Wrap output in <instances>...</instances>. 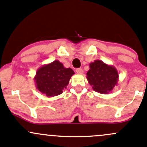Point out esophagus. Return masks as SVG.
Returning <instances> with one entry per match:
<instances>
[{"instance_id": "obj_1", "label": "esophagus", "mask_w": 147, "mask_h": 147, "mask_svg": "<svg viewBox=\"0 0 147 147\" xmlns=\"http://www.w3.org/2000/svg\"><path fill=\"white\" fill-rule=\"evenodd\" d=\"M76 72L78 74H82L83 73V70L82 68H78L76 69Z\"/></svg>"}]
</instances>
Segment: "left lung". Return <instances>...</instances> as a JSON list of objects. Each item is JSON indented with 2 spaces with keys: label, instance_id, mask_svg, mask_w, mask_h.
I'll return each instance as SVG.
<instances>
[{
  "label": "left lung",
  "instance_id": "obj_1",
  "mask_svg": "<svg viewBox=\"0 0 147 147\" xmlns=\"http://www.w3.org/2000/svg\"><path fill=\"white\" fill-rule=\"evenodd\" d=\"M87 79L93 90L100 94H109L117 85L119 74L116 68L96 60L90 64Z\"/></svg>",
  "mask_w": 147,
  "mask_h": 147
}]
</instances>
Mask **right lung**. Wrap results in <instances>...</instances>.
Returning a JSON list of instances; mask_svg holds the SVG:
<instances>
[{
    "label": "right lung",
    "mask_w": 147,
    "mask_h": 147,
    "mask_svg": "<svg viewBox=\"0 0 147 147\" xmlns=\"http://www.w3.org/2000/svg\"><path fill=\"white\" fill-rule=\"evenodd\" d=\"M74 74L71 68L65 67L59 60H55L38 68L34 80L36 88L42 94L55 97L63 93Z\"/></svg>",
    "instance_id": "add662e5"
}]
</instances>
